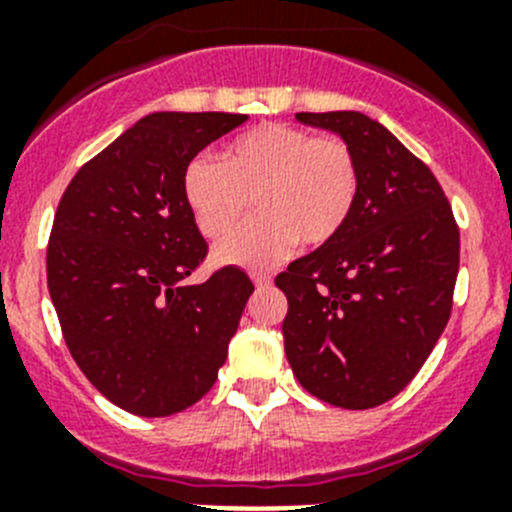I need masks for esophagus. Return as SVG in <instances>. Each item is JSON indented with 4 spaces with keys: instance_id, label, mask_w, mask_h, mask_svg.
<instances>
[{
    "instance_id": "obj_1",
    "label": "esophagus",
    "mask_w": 512,
    "mask_h": 512,
    "mask_svg": "<svg viewBox=\"0 0 512 512\" xmlns=\"http://www.w3.org/2000/svg\"><path fill=\"white\" fill-rule=\"evenodd\" d=\"M252 283H255L257 288H270L272 278L270 275H265V272H252Z\"/></svg>"
}]
</instances>
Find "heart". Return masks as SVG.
<instances>
[{"label":"heart","mask_w":512,"mask_h":512,"mask_svg":"<svg viewBox=\"0 0 512 512\" xmlns=\"http://www.w3.org/2000/svg\"><path fill=\"white\" fill-rule=\"evenodd\" d=\"M358 197V164L336 136H315L288 123H265L224 154L191 159L184 199L199 232L219 240L234 229L252 199L257 217L217 245L219 265L265 267L293 250L336 240Z\"/></svg>","instance_id":"b5f03b06"}]
</instances>
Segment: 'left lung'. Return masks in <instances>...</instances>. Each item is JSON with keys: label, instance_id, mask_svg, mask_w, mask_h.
I'll list each match as a JSON object with an SVG mask.
<instances>
[{"label": "left lung", "instance_id": "8db88e82", "mask_svg": "<svg viewBox=\"0 0 512 512\" xmlns=\"http://www.w3.org/2000/svg\"><path fill=\"white\" fill-rule=\"evenodd\" d=\"M351 146L358 197L343 232L275 278L285 356L308 394L371 409L417 376L450 321L460 232L432 171L374 118L295 113Z\"/></svg>", "mask_w": 512, "mask_h": 512}]
</instances>
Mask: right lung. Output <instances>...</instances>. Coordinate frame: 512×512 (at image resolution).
Returning a JSON list of instances; mask_svg holds the SVG:
<instances>
[{
  "label": "right lung",
  "mask_w": 512,
  "mask_h": 512,
  "mask_svg": "<svg viewBox=\"0 0 512 512\" xmlns=\"http://www.w3.org/2000/svg\"><path fill=\"white\" fill-rule=\"evenodd\" d=\"M245 121L151 113L73 176L55 212L47 288L62 336L90 384L138 417H169L212 389L255 290L232 265L186 283L207 242L184 171Z\"/></svg>",
  "instance_id": "right-lung-1"
}]
</instances>
